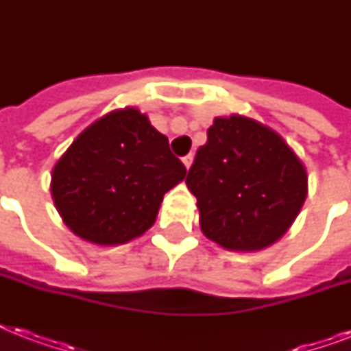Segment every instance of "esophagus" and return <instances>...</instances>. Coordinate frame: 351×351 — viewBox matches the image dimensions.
Segmentation results:
<instances>
[{"mask_svg":"<svg viewBox=\"0 0 351 351\" xmlns=\"http://www.w3.org/2000/svg\"><path fill=\"white\" fill-rule=\"evenodd\" d=\"M182 162H184V165H186L187 169H189V167H191V164H193V154L191 153L186 154V156L182 158Z\"/></svg>","mask_w":351,"mask_h":351,"instance_id":"esophagus-1","label":"esophagus"}]
</instances>
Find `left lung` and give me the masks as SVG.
I'll return each instance as SVG.
<instances>
[{"mask_svg": "<svg viewBox=\"0 0 351 351\" xmlns=\"http://www.w3.org/2000/svg\"><path fill=\"white\" fill-rule=\"evenodd\" d=\"M186 184L197 197L204 234L234 251L280 239L308 191L304 165L288 143L244 117L215 118Z\"/></svg>", "mask_w": 351, "mask_h": 351, "instance_id": "left-lung-1", "label": "left lung"}]
</instances>
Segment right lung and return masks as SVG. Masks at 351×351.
<instances>
[{"label": "right lung", "mask_w": 351, "mask_h": 351, "mask_svg": "<svg viewBox=\"0 0 351 351\" xmlns=\"http://www.w3.org/2000/svg\"><path fill=\"white\" fill-rule=\"evenodd\" d=\"M186 173L167 136L129 107L74 140L52 171L51 193L73 233L95 244H125L154 224L164 195Z\"/></svg>", "instance_id": "obj_1"}]
</instances>
